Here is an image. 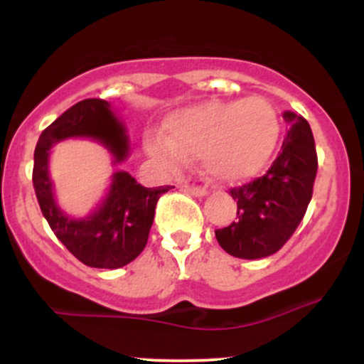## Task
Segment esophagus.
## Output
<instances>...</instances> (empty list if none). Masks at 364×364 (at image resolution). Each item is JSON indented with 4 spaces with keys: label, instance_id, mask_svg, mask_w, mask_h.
<instances>
[{
    "label": "esophagus",
    "instance_id": "obj_1",
    "mask_svg": "<svg viewBox=\"0 0 364 364\" xmlns=\"http://www.w3.org/2000/svg\"><path fill=\"white\" fill-rule=\"evenodd\" d=\"M185 190L190 191V193L195 196H205L208 193L205 186H198V185H186Z\"/></svg>",
    "mask_w": 364,
    "mask_h": 364
}]
</instances>
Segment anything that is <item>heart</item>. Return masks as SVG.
Masks as SVG:
<instances>
[{"label":"heart","instance_id":"obj_1","mask_svg":"<svg viewBox=\"0 0 364 364\" xmlns=\"http://www.w3.org/2000/svg\"><path fill=\"white\" fill-rule=\"evenodd\" d=\"M166 135L150 132L145 145L168 168H181L186 156L202 157L214 178L243 181L257 176L272 157L281 121L265 99L210 101L168 116Z\"/></svg>","mask_w":364,"mask_h":364}]
</instances>
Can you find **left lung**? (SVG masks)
<instances>
[{"mask_svg": "<svg viewBox=\"0 0 364 364\" xmlns=\"http://www.w3.org/2000/svg\"><path fill=\"white\" fill-rule=\"evenodd\" d=\"M284 118L289 128L277 159L263 176L229 190L237 202L236 220L215 229L219 245L236 258L255 260L279 252L294 235L311 200L318 169L311 128L294 112Z\"/></svg>", "mask_w": 364, "mask_h": 364, "instance_id": "1", "label": "left lung"}]
</instances>
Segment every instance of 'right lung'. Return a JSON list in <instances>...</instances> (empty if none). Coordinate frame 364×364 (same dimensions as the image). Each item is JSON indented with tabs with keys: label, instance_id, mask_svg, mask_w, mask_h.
<instances>
[{
	"label": "right lung",
	"instance_id": "obj_1",
	"mask_svg": "<svg viewBox=\"0 0 364 364\" xmlns=\"http://www.w3.org/2000/svg\"><path fill=\"white\" fill-rule=\"evenodd\" d=\"M68 136H90L106 145L116 162L128 156L124 127L102 99H85L65 111L41 133L34 152L32 183L43 215L58 240L75 258L94 269H119L144 252L157 200L171 185L145 188L127 171L112 176L111 190L99 210L87 219H70L58 208L48 174L49 150Z\"/></svg>",
	"mask_w": 364,
	"mask_h": 364
}]
</instances>
